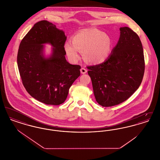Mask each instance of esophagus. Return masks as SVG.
Segmentation results:
<instances>
[{
  "instance_id": "1",
  "label": "esophagus",
  "mask_w": 160,
  "mask_h": 160,
  "mask_svg": "<svg viewBox=\"0 0 160 160\" xmlns=\"http://www.w3.org/2000/svg\"><path fill=\"white\" fill-rule=\"evenodd\" d=\"M80 72H81L82 74H86L87 72V70H86V69L84 68H82L80 69Z\"/></svg>"
}]
</instances>
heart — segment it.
Listing matches in <instances>:
<instances>
[{
  "instance_id": "1",
  "label": "heart",
  "mask_w": 160,
  "mask_h": 160,
  "mask_svg": "<svg viewBox=\"0 0 160 160\" xmlns=\"http://www.w3.org/2000/svg\"><path fill=\"white\" fill-rule=\"evenodd\" d=\"M67 42L64 48L69 59L76 61L79 58L78 50L83 53L84 59L91 64H99L106 60L112 47V40L106 33L97 29L82 31Z\"/></svg>"
}]
</instances>
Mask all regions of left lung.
Instances as JSON below:
<instances>
[{"label": "left lung", "instance_id": "obj_1", "mask_svg": "<svg viewBox=\"0 0 160 160\" xmlns=\"http://www.w3.org/2000/svg\"><path fill=\"white\" fill-rule=\"evenodd\" d=\"M145 67L138 36L128 27L121 28L119 41L108 59L87 67L97 102L112 107L128 99L142 83Z\"/></svg>", "mask_w": 160, "mask_h": 160}]
</instances>
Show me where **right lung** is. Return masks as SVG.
<instances>
[{"label": "right lung", "instance_id": "obj_1", "mask_svg": "<svg viewBox=\"0 0 160 160\" xmlns=\"http://www.w3.org/2000/svg\"><path fill=\"white\" fill-rule=\"evenodd\" d=\"M66 40L63 31L42 20L34 24L19 46L17 65L23 86L33 98L47 105L64 102L70 87L80 75L81 67L66 60ZM44 43L53 47L48 58L43 54Z\"/></svg>", "mask_w": 160, "mask_h": 160}]
</instances>
